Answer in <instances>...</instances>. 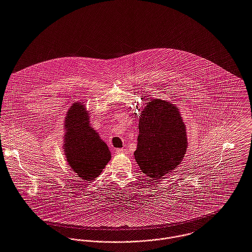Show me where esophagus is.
Instances as JSON below:
<instances>
[{
  "instance_id": "34e87169",
  "label": "esophagus",
  "mask_w": 252,
  "mask_h": 252,
  "mask_svg": "<svg viewBox=\"0 0 252 252\" xmlns=\"http://www.w3.org/2000/svg\"><path fill=\"white\" fill-rule=\"evenodd\" d=\"M115 152L118 154V155H127L128 151L126 149H116Z\"/></svg>"
}]
</instances>
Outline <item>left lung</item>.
I'll return each instance as SVG.
<instances>
[{
	"label": "left lung",
	"instance_id": "obj_1",
	"mask_svg": "<svg viewBox=\"0 0 252 252\" xmlns=\"http://www.w3.org/2000/svg\"><path fill=\"white\" fill-rule=\"evenodd\" d=\"M139 118L135 159L149 179H162L178 167L186 155V125L178 107L159 98L149 99Z\"/></svg>",
	"mask_w": 252,
	"mask_h": 252
}]
</instances>
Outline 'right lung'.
Wrapping results in <instances>:
<instances>
[{
  "mask_svg": "<svg viewBox=\"0 0 252 252\" xmlns=\"http://www.w3.org/2000/svg\"><path fill=\"white\" fill-rule=\"evenodd\" d=\"M64 121L63 151L68 165L81 180L92 181L110 160L109 149L90 126L89 112L81 102L72 104Z\"/></svg>",
  "mask_w": 252,
  "mask_h": 252,
  "instance_id": "1",
  "label": "right lung"
}]
</instances>
